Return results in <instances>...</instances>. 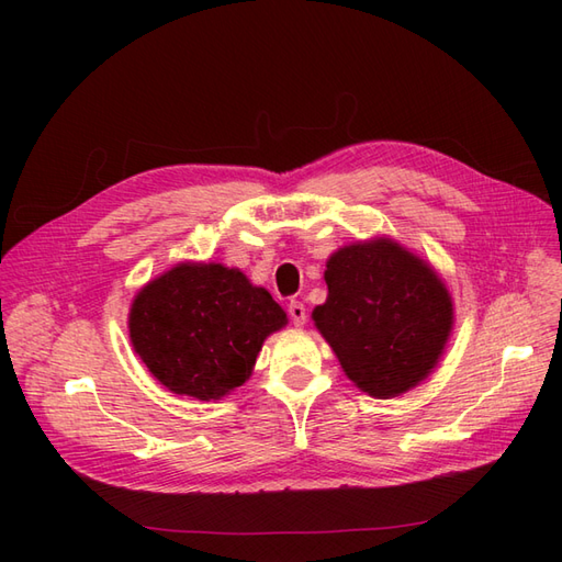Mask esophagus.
<instances>
[{
    "label": "esophagus",
    "mask_w": 562,
    "mask_h": 562,
    "mask_svg": "<svg viewBox=\"0 0 562 562\" xmlns=\"http://www.w3.org/2000/svg\"><path fill=\"white\" fill-rule=\"evenodd\" d=\"M288 316H291L295 326H304V323H307V307H304L302 302L293 300L291 304H288Z\"/></svg>",
    "instance_id": "1"
}]
</instances>
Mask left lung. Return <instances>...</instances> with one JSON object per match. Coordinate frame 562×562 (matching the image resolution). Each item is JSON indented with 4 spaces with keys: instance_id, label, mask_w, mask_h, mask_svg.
<instances>
[{
    "instance_id": "8db88e82",
    "label": "left lung",
    "mask_w": 562,
    "mask_h": 562,
    "mask_svg": "<svg viewBox=\"0 0 562 562\" xmlns=\"http://www.w3.org/2000/svg\"><path fill=\"white\" fill-rule=\"evenodd\" d=\"M326 267L328 300L314 321L347 378L378 398L427 378L452 328V302L436 271L386 239L337 250Z\"/></svg>"
}]
</instances>
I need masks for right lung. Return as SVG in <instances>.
Masks as SVG:
<instances>
[{
	"label": "right lung",
	"instance_id": "obj_1",
	"mask_svg": "<svg viewBox=\"0 0 562 562\" xmlns=\"http://www.w3.org/2000/svg\"><path fill=\"white\" fill-rule=\"evenodd\" d=\"M285 312L265 288L223 265H178L133 300V349L166 389L217 401L241 386Z\"/></svg>",
	"mask_w": 562,
	"mask_h": 562
}]
</instances>
